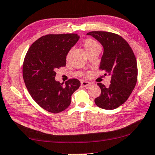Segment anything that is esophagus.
<instances>
[{"label": "esophagus", "mask_w": 155, "mask_h": 155, "mask_svg": "<svg viewBox=\"0 0 155 155\" xmlns=\"http://www.w3.org/2000/svg\"><path fill=\"white\" fill-rule=\"evenodd\" d=\"M81 86H83V87H87V86H88L91 84L90 82L88 81H82L81 82Z\"/></svg>", "instance_id": "esophagus-1"}]
</instances>
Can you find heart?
Listing matches in <instances>:
<instances>
[{
	"label": "heart",
	"instance_id": "obj_1",
	"mask_svg": "<svg viewBox=\"0 0 155 155\" xmlns=\"http://www.w3.org/2000/svg\"><path fill=\"white\" fill-rule=\"evenodd\" d=\"M84 47L85 48L86 52H88V51L92 50L95 48H97V47H100V45L96 41L91 38L86 39L85 41L84 42Z\"/></svg>",
	"mask_w": 155,
	"mask_h": 155
}]
</instances>
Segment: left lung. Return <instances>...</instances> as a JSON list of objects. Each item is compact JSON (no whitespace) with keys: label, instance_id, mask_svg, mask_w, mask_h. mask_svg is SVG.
I'll return each instance as SVG.
<instances>
[{"label":"left lung","instance_id":"8db88e82","mask_svg":"<svg viewBox=\"0 0 155 155\" xmlns=\"http://www.w3.org/2000/svg\"><path fill=\"white\" fill-rule=\"evenodd\" d=\"M87 35L104 47L99 69L111 75L108 87L98 83L101 93L95 98V104L106 110L115 109L126 101L137 83L135 56L126 40L118 35L103 31H93Z\"/></svg>","mask_w":155,"mask_h":155}]
</instances>
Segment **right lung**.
<instances>
[{
    "instance_id": "right-lung-1",
    "label": "right lung",
    "mask_w": 155,
    "mask_h": 155,
    "mask_svg": "<svg viewBox=\"0 0 155 155\" xmlns=\"http://www.w3.org/2000/svg\"><path fill=\"white\" fill-rule=\"evenodd\" d=\"M79 40L77 34L47 35L29 48L22 65V76L29 94L45 110L58 113L71 104V95L79 88L78 79L63 83L55 80L57 69L66 66V57Z\"/></svg>"
}]
</instances>
